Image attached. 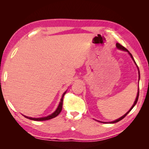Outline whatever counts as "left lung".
I'll use <instances>...</instances> for the list:
<instances>
[{"mask_svg": "<svg viewBox=\"0 0 149 149\" xmlns=\"http://www.w3.org/2000/svg\"><path fill=\"white\" fill-rule=\"evenodd\" d=\"M116 47L118 48V49H121V50H125V51H127V52H128V53L130 54V55L131 56V57H132V58L133 59V61H134V62L135 63V64L137 65V64H136V62H135V60H134V59H133V56L132 55V54L130 53V52L128 51L127 50V49H126L124 47H123L122 45H120V43H118V42H117L116 43ZM137 68H138V70H139V78H140V73H139V68H138V66H137ZM139 90H138V93H137V97H136V99H135V102H134V104H133V105L132 106V108H130V110L128 111V112L126 113V114H125V115H123V116H122L121 118H120L119 119H118V120H115V121H113V122H110V123H116V122H120V120H122V119H123V118H124L127 115V114L128 113H129L131 110H132V108L135 107V105L136 104V103L137 102V100H138V98H139Z\"/></svg>", "mask_w": 149, "mask_h": 149, "instance_id": "8db88e82", "label": "left lung"}]
</instances>
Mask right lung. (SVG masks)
Listing matches in <instances>:
<instances>
[{
	"mask_svg": "<svg viewBox=\"0 0 149 149\" xmlns=\"http://www.w3.org/2000/svg\"><path fill=\"white\" fill-rule=\"evenodd\" d=\"M65 93H66V91L64 93V94H63L62 95V97L61 99V100H60V104L58 105V107L57 108V109L56 110V111L54 113H52V114H50L49 116H48L47 117H43V118H30V117H27V116H24L25 117L28 118V119L29 120H34V121H45V120H50L52 119V118H54L55 117H56L58 115L60 112L62 111V104H63V98H64V95L65 94Z\"/></svg>",
	"mask_w": 149,
	"mask_h": 149,
	"instance_id": "obj_1",
	"label": "right lung"
}]
</instances>
